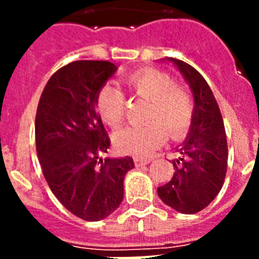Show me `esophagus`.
Instances as JSON below:
<instances>
[{
	"mask_svg": "<svg viewBox=\"0 0 259 259\" xmlns=\"http://www.w3.org/2000/svg\"><path fill=\"white\" fill-rule=\"evenodd\" d=\"M150 161H152V158L150 157H134V164H136V166L146 165V164H149Z\"/></svg>",
	"mask_w": 259,
	"mask_h": 259,
	"instance_id": "esophagus-1",
	"label": "esophagus"
}]
</instances>
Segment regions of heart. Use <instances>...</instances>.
Masks as SVG:
<instances>
[{"mask_svg":"<svg viewBox=\"0 0 259 259\" xmlns=\"http://www.w3.org/2000/svg\"><path fill=\"white\" fill-rule=\"evenodd\" d=\"M133 97L149 105L145 110L148 123L127 127L114 136V145L121 153L145 156L166 141L185 137L192 127L195 105L191 94L184 87L175 84L170 75L157 68H141L127 75L123 80ZM95 106L102 121L110 127H119L126 118L125 95L111 86L99 89Z\"/></svg>","mask_w":259,"mask_h":259,"instance_id":"obj_1","label":"heart"}]
</instances>
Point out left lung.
Wrapping results in <instances>:
<instances>
[{
    "label": "left lung",
    "instance_id": "1",
    "mask_svg": "<svg viewBox=\"0 0 259 259\" xmlns=\"http://www.w3.org/2000/svg\"><path fill=\"white\" fill-rule=\"evenodd\" d=\"M184 75L195 98V118L188 137L176 152L175 173L157 193L179 212L196 213L215 199L227 172V138L221 109L208 83L188 63L170 59Z\"/></svg>",
    "mask_w": 259,
    "mask_h": 259
}]
</instances>
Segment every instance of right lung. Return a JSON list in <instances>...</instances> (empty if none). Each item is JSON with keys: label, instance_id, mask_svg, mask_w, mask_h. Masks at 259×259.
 Masks as SVG:
<instances>
[{"label": "right lung", "instance_id": "1", "mask_svg": "<svg viewBox=\"0 0 259 259\" xmlns=\"http://www.w3.org/2000/svg\"><path fill=\"white\" fill-rule=\"evenodd\" d=\"M117 67L78 60L50 78L38 101L34 133L38 161L51 191L83 221L109 217L123 199V179L133 158H102L110 138L95 99Z\"/></svg>", "mask_w": 259, "mask_h": 259}]
</instances>
